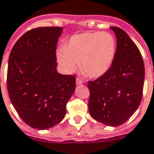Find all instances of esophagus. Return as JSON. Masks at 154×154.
Instances as JSON below:
<instances>
[{"mask_svg": "<svg viewBox=\"0 0 154 154\" xmlns=\"http://www.w3.org/2000/svg\"><path fill=\"white\" fill-rule=\"evenodd\" d=\"M76 83H77V85H81V84H82L83 82L81 79H79V78H77L76 79Z\"/></svg>", "mask_w": 154, "mask_h": 154, "instance_id": "1", "label": "esophagus"}]
</instances>
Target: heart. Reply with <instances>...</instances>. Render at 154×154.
<instances>
[{"instance_id": "obj_1", "label": "heart", "mask_w": 154, "mask_h": 154, "mask_svg": "<svg viewBox=\"0 0 154 154\" xmlns=\"http://www.w3.org/2000/svg\"><path fill=\"white\" fill-rule=\"evenodd\" d=\"M117 41L109 32H85L74 35L57 52V60L66 73L81 71L91 77L103 76L112 67Z\"/></svg>"}]
</instances>
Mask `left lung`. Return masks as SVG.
<instances>
[{
    "mask_svg": "<svg viewBox=\"0 0 154 154\" xmlns=\"http://www.w3.org/2000/svg\"><path fill=\"white\" fill-rule=\"evenodd\" d=\"M117 37L112 67L103 76L89 82V112L94 120L110 126L126 122L142 99L144 65L139 49L125 31L111 27Z\"/></svg>",
    "mask_w": 154,
    "mask_h": 154,
    "instance_id": "8db88e82",
    "label": "left lung"
}]
</instances>
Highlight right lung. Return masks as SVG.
Wrapping results in <instances>:
<instances>
[{"instance_id": "right-lung-1", "label": "right lung", "mask_w": 154, "mask_h": 154, "mask_svg": "<svg viewBox=\"0 0 154 154\" xmlns=\"http://www.w3.org/2000/svg\"><path fill=\"white\" fill-rule=\"evenodd\" d=\"M62 33L60 27L35 28L23 34L10 52L9 96L19 117L34 129L60 123L76 89V77L57 72L56 45Z\"/></svg>"}]
</instances>
